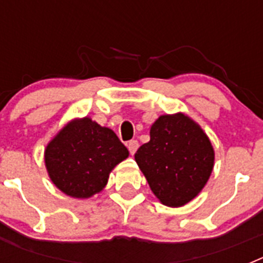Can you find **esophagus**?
Here are the masks:
<instances>
[{"label": "esophagus", "instance_id": "obj_1", "mask_svg": "<svg viewBox=\"0 0 263 263\" xmlns=\"http://www.w3.org/2000/svg\"><path fill=\"white\" fill-rule=\"evenodd\" d=\"M127 148H129V153L132 155L136 154L137 148H138V141H136V139H132V141H129L127 142Z\"/></svg>", "mask_w": 263, "mask_h": 263}]
</instances>
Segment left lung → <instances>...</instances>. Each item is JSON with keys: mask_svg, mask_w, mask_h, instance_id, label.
I'll return each mask as SVG.
<instances>
[{"mask_svg": "<svg viewBox=\"0 0 263 263\" xmlns=\"http://www.w3.org/2000/svg\"><path fill=\"white\" fill-rule=\"evenodd\" d=\"M134 157L160 203L182 206L208 182L215 153L200 126L178 113L160 116L150 129V141Z\"/></svg>", "mask_w": 263, "mask_h": 263, "instance_id": "8db88e82", "label": "left lung"}]
</instances>
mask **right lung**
I'll return each mask as SVG.
<instances>
[{
    "mask_svg": "<svg viewBox=\"0 0 263 263\" xmlns=\"http://www.w3.org/2000/svg\"><path fill=\"white\" fill-rule=\"evenodd\" d=\"M127 157V148L115 132L88 117L63 127L45 152L52 183L76 199L101 191L108 183L109 173Z\"/></svg>",
    "mask_w": 263,
    "mask_h": 263,
    "instance_id": "add662e5",
    "label": "right lung"
}]
</instances>
